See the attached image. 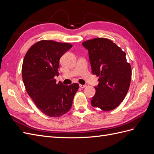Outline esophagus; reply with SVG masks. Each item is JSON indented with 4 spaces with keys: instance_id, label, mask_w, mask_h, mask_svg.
I'll list each match as a JSON object with an SVG mask.
<instances>
[{
    "instance_id": "esophagus-1",
    "label": "esophagus",
    "mask_w": 154,
    "mask_h": 154,
    "mask_svg": "<svg viewBox=\"0 0 154 154\" xmlns=\"http://www.w3.org/2000/svg\"><path fill=\"white\" fill-rule=\"evenodd\" d=\"M87 87V85H85L80 84V87H81V88H85V87Z\"/></svg>"
}]
</instances>
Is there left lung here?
<instances>
[{
	"label": "left lung",
	"instance_id": "8db88e82",
	"mask_svg": "<svg viewBox=\"0 0 154 154\" xmlns=\"http://www.w3.org/2000/svg\"><path fill=\"white\" fill-rule=\"evenodd\" d=\"M88 51L92 73L99 77L91 105L102 110L118 106L127 95L132 77L125 52L112 41L96 38L82 43Z\"/></svg>",
	"mask_w": 154,
	"mask_h": 154
}]
</instances>
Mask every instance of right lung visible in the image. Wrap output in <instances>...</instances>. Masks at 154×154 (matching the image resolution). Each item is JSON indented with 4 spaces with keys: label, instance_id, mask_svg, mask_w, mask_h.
I'll list each match as a JSON object with an SVG mask.
<instances>
[{
    "label": "right lung",
    "instance_id": "obj_1",
    "mask_svg": "<svg viewBox=\"0 0 154 154\" xmlns=\"http://www.w3.org/2000/svg\"><path fill=\"white\" fill-rule=\"evenodd\" d=\"M72 47L69 43L42 40L27 51L22 67V80L27 94L42 112L60 117L71 109L78 83L63 85L54 78L59 75L62 56Z\"/></svg>",
    "mask_w": 154,
    "mask_h": 154
}]
</instances>
